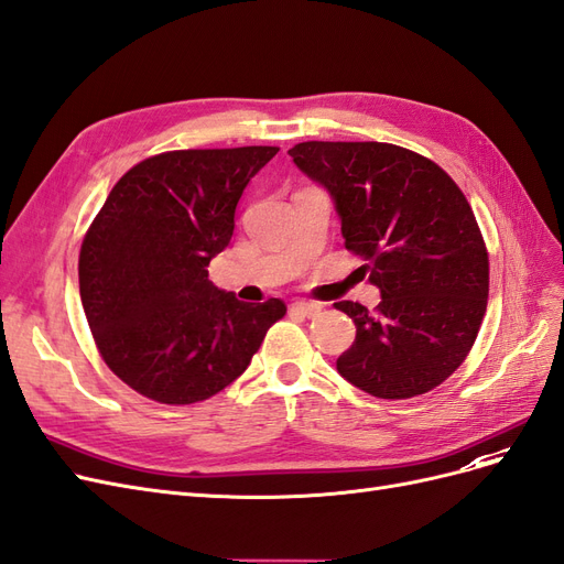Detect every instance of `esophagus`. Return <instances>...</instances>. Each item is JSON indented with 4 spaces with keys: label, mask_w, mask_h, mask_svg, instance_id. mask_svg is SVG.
Masks as SVG:
<instances>
[{
    "label": "esophagus",
    "mask_w": 564,
    "mask_h": 564,
    "mask_svg": "<svg viewBox=\"0 0 564 564\" xmlns=\"http://www.w3.org/2000/svg\"><path fill=\"white\" fill-rule=\"evenodd\" d=\"M292 311L303 315V317H317L322 313V305L319 303H308V301H296V303H292Z\"/></svg>",
    "instance_id": "esophagus-1"
}]
</instances>
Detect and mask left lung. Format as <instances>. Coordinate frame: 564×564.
Returning a JSON list of instances; mask_svg holds the SVG:
<instances>
[{
    "mask_svg": "<svg viewBox=\"0 0 564 564\" xmlns=\"http://www.w3.org/2000/svg\"><path fill=\"white\" fill-rule=\"evenodd\" d=\"M289 155L329 193L346 249L381 292L373 311L334 303L357 327L338 373L381 400L433 390L466 360L487 311L489 259L468 199L400 145L308 141Z\"/></svg>",
    "mask_w": 564,
    "mask_h": 564,
    "instance_id": "8db88e82",
    "label": "left lung"
}]
</instances>
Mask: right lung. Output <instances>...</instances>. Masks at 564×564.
<instances>
[{
  "label": "right lung",
  "mask_w": 564,
  "mask_h": 564,
  "mask_svg": "<svg viewBox=\"0 0 564 564\" xmlns=\"http://www.w3.org/2000/svg\"><path fill=\"white\" fill-rule=\"evenodd\" d=\"M280 148L174 150L117 181L79 251V296L106 365L162 404L202 402L242 377L280 299L237 301L209 280L247 183Z\"/></svg>",
  "instance_id": "1"
}]
</instances>
